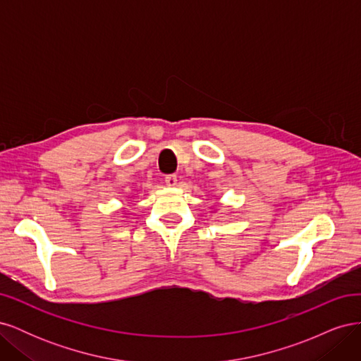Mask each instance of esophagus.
<instances>
[{"mask_svg":"<svg viewBox=\"0 0 361 361\" xmlns=\"http://www.w3.org/2000/svg\"><path fill=\"white\" fill-rule=\"evenodd\" d=\"M166 183L169 185V187H174V185L178 183V176H176V174H167V176H166Z\"/></svg>","mask_w":361,"mask_h":361,"instance_id":"obj_1","label":"esophagus"}]
</instances>
